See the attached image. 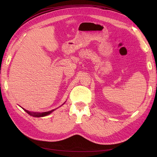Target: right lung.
<instances>
[{"label":"right lung","mask_w":157,"mask_h":157,"mask_svg":"<svg viewBox=\"0 0 157 157\" xmlns=\"http://www.w3.org/2000/svg\"><path fill=\"white\" fill-rule=\"evenodd\" d=\"M25 111L27 112L29 115H30L31 116H33V117H45L46 115H49V114H50L52 111H54V110L53 109V110H51L50 111H46V112H44V113H39V112H30L29 111L27 110H25V109H24Z\"/></svg>","instance_id":"obj_1"}]
</instances>
